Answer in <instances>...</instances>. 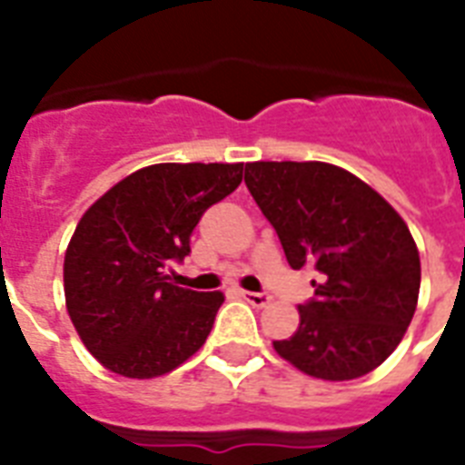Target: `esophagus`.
Wrapping results in <instances>:
<instances>
[{"label":"esophagus","mask_w":465,"mask_h":465,"mask_svg":"<svg viewBox=\"0 0 465 465\" xmlns=\"http://www.w3.org/2000/svg\"><path fill=\"white\" fill-rule=\"evenodd\" d=\"M241 297L246 299L248 304L258 306V309H262V306H268L272 302V297L265 294V292H241Z\"/></svg>","instance_id":"esophagus-1"}]
</instances>
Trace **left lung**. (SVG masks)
Returning a JSON list of instances; mask_svg holds the SVG:
<instances>
[{
	"mask_svg": "<svg viewBox=\"0 0 465 465\" xmlns=\"http://www.w3.org/2000/svg\"><path fill=\"white\" fill-rule=\"evenodd\" d=\"M246 185L292 270H318L299 328L275 340L304 374L347 381L369 374L403 340L420 294L408 226L376 190L323 161L246 163Z\"/></svg>",
	"mask_w": 465,
	"mask_h": 465,
	"instance_id": "left-lung-1",
	"label": "left lung"
}]
</instances>
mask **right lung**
Returning <instances> with one entry per match:
<instances>
[{"label":"right lung","mask_w":465,"mask_h":465,"mask_svg":"<svg viewBox=\"0 0 465 465\" xmlns=\"http://www.w3.org/2000/svg\"><path fill=\"white\" fill-rule=\"evenodd\" d=\"M243 163H156L91 204L64 255V299L79 338L105 369L154 379L204 345L222 292L168 280L212 204L232 195Z\"/></svg>","instance_id":"1"}]
</instances>
